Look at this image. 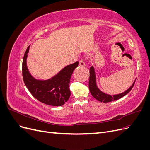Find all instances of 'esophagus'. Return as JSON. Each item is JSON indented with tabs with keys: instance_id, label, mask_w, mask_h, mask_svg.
<instances>
[{
	"instance_id": "34e87169",
	"label": "esophagus",
	"mask_w": 150,
	"mask_h": 150,
	"mask_svg": "<svg viewBox=\"0 0 150 150\" xmlns=\"http://www.w3.org/2000/svg\"><path fill=\"white\" fill-rule=\"evenodd\" d=\"M79 64L80 66L81 67H84L86 66V64H85V62L83 59H81L79 62Z\"/></svg>"
}]
</instances>
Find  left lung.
<instances>
[{
    "label": "left lung",
    "mask_w": 150,
    "mask_h": 150,
    "mask_svg": "<svg viewBox=\"0 0 150 150\" xmlns=\"http://www.w3.org/2000/svg\"><path fill=\"white\" fill-rule=\"evenodd\" d=\"M134 82L135 81H134L132 85H131L128 89H127L124 92L117 94H114V95L108 94L103 92L102 91L101 89H99V88H98L97 83H96V72H95L94 67L92 66L89 68V89L90 91V93L95 99H97L98 101L100 102L108 103L112 101L117 100V99L123 97L125 95L128 94L131 90V89L133 88V86L134 84Z\"/></svg>",
    "instance_id": "left-lung-1"
}]
</instances>
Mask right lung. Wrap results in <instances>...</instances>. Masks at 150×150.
<instances>
[{
    "label": "right lung",
    "mask_w": 150,
    "mask_h": 150,
    "mask_svg": "<svg viewBox=\"0 0 150 150\" xmlns=\"http://www.w3.org/2000/svg\"><path fill=\"white\" fill-rule=\"evenodd\" d=\"M29 47L30 46L26 49L22 61V76L25 85L32 95L40 102L49 106H62L71 96L70 79L78 66V61L63 67L51 78L38 79L31 75L27 66Z\"/></svg>",
    "instance_id": "1"
}]
</instances>
